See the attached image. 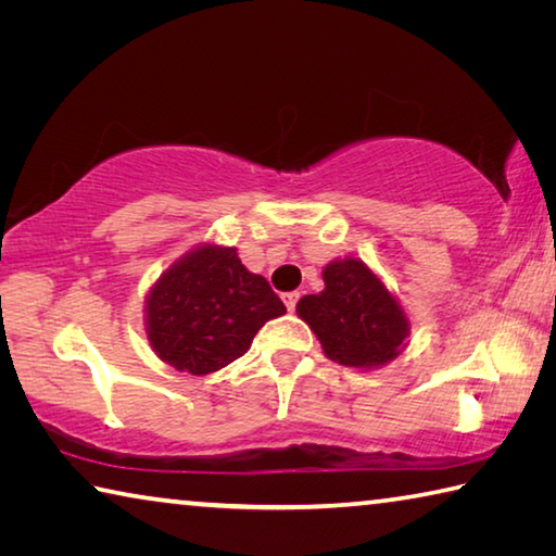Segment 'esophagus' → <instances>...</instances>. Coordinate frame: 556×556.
Here are the masks:
<instances>
[{
  "label": "esophagus",
  "instance_id": "1",
  "mask_svg": "<svg viewBox=\"0 0 556 556\" xmlns=\"http://www.w3.org/2000/svg\"><path fill=\"white\" fill-rule=\"evenodd\" d=\"M281 299H285V304H287L289 312H294V308H296V301H299V291H289V294H285Z\"/></svg>",
  "mask_w": 556,
  "mask_h": 556
}]
</instances>
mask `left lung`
<instances>
[{"label": "left lung", "mask_w": 556, "mask_h": 556, "mask_svg": "<svg viewBox=\"0 0 556 556\" xmlns=\"http://www.w3.org/2000/svg\"><path fill=\"white\" fill-rule=\"evenodd\" d=\"M324 291L299 299L296 314L316 333L326 357L345 368L372 370L407 345L409 318L382 279L355 257L324 267Z\"/></svg>", "instance_id": "left-lung-1"}]
</instances>
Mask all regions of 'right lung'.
Returning <instances> with one entry per match:
<instances>
[{
  "mask_svg": "<svg viewBox=\"0 0 556 556\" xmlns=\"http://www.w3.org/2000/svg\"><path fill=\"white\" fill-rule=\"evenodd\" d=\"M281 314L287 306L265 277L242 265L238 250L201 244L149 289L144 326L164 363L208 375L248 353L260 328Z\"/></svg>",
  "mask_w": 556,
  "mask_h": 556,
  "instance_id": "obj_1",
  "label": "right lung"
}]
</instances>
